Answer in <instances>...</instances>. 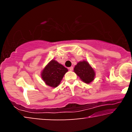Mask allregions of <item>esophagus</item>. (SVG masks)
I'll use <instances>...</instances> for the list:
<instances>
[{
  "label": "esophagus",
  "instance_id": "1",
  "mask_svg": "<svg viewBox=\"0 0 132 132\" xmlns=\"http://www.w3.org/2000/svg\"><path fill=\"white\" fill-rule=\"evenodd\" d=\"M69 70H70V71H72V70H73V67L71 66V67H70V68H69Z\"/></svg>",
  "mask_w": 132,
  "mask_h": 132
}]
</instances>
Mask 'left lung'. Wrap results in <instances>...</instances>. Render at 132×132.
<instances>
[{"instance_id": "obj_1", "label": "left lung", "mask_w": 132, "mask_h": 132, "mask_svg": "<svg viewBox=\"0 0 132 132\" xmlns=\"http://www.w3.org/2000/svg\"><path fill=\"white\" fill-rule=\"evenodd\" d=\"M74 71L82 81L90 83L94 79L95 73L88 62L82 61L77 63L74 68Z\"/></svg>"}]
</instances>
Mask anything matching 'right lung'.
Here are the masks:
<instances>
[{
	"label": "right lung",
	"instance_id": "right-lung-1",
	"mask_svg": "<svg viewBox=\"0 0 132 132\" xmlns=\"http://www.w3.org/2000/svg\"><path fill=\"white\" fill-rule=\"evenodd\" d=\"M68 71V69L53 59L42 71L41 77L46 85L56 87Z\"/></svg>",
	"mask_w": 132,
	"mask_h": 132
}]
</instances>
